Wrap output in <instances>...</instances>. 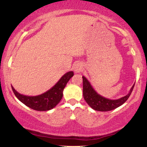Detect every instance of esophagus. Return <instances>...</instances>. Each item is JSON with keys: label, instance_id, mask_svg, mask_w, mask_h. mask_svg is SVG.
<instances>
[{"label": "esophagus", "instance_id": "1", "mask_svg": "<svg viewBox=\"0 0 147 147\" xmlns=\"http://www.w3.org/2000/svg\"><path fill=\"white\" fill-rule=\"evenodd\" d=\"M74 71L75 72H79L81 71V69H82V65L79 63H76L75 65H74Z\"/></svg>", "mask_w": 147, "mask_h": 147}]
</instances>
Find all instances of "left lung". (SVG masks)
Instances as JSON below:
<instances>
[{
    "label": "left lung",
    "instance_id": "left-lung-1",
    "mask_svg": "<svg viewBox=\"0 0 147 147\" xmlns=\"http://www.w3.org/2000/svg\"><path fill=\"white\" fill-rule=\"evenodd\" d=\"M83 78V95L85 101L92 109L98 111H109L122 105L129 99L132 92L134 85L130 90L129 93L120 99L112 100L99 95L90 85L85 77Z\"/></svg>",
    "mask_w": 147,
    "mask_h": 147
}]
</instances>
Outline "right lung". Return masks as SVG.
Segmentation results:
<instances>
[{
	"mask_svg": "<svg viewBox=\"0 0 147 147\" xmlns=\"http://www.w3.org/2000/svg\"><path fill=\"white\" fill-rule=\"evenodd\" d=\"M74 75L72 71L65 73L51 89L37 96H26L18 93L11 86L15 96L30 109L38 111L51 110L59 103L63 97V90L70 79Z\"/></svg>",
	"mask_w": 147,
	"mask_h": 147,
	"instance_id": "add662e5",
	"label": "right lung"
}]
</instances>
